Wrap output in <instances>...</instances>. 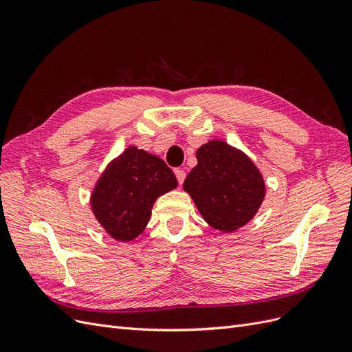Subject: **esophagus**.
I'll return each instance as SVG.
<instances>
[{"label":"esophagus","instance_id":"obj_1","mask_svg":"<svg viewBox=\"0 0 352 352\" xmlns=\"http://www.w3.org/2000/svg\"><path fill=\"white\" fill-rule=\"evenodd\" d=\"M175 175H176V179H177L179 185H182V184H184V180H185V177H186V173L184 172L182 168H176V170H175Z\"/></svg>","mask_w":352,"mask_h":352}]
</instances>
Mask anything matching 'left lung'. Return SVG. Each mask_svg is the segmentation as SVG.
<instances>
[{"label":"left lung","mask_w":352,"mask_h":352,"mask_svg":"<svg viewBox=\"0 0 352 352\" xmlns=\"http://www.w3.org/2000/svg\"><path fill=\"white\" fill-rule=\"evenodd\" d=\"M197 160L184 189L202 219L220 232H235L247 225L265 197V184L257 166L225 141L201 145Z\"/></svg>","instance_id":"1"}]
</instances>
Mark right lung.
<instances>
[{"label":"right lung","mask_w":352,"mask_h":352,"mask_svg":"<svg viewBox=\"0 0 352 352\" xmlns=\"http://www.w3.org/2000/svg\"><path fill=\"white\" fill-rule=\"evenodd\" d=\"M176 186L175 173L162 158L129 146L95 184L91 208L113 239L129 242L146 228L155 199Z\"/></svg>","instance_id":"add662e5"}]
</instances>
